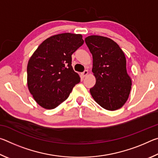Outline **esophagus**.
Listing matches in <instances>:
<instances>
[{
  "instance_id": "34e87169",
  "label": "esophagus",
  "mask_w": 158,
  "mask_h": 158,
  "mask_svg": "<svg viewBox=\"0 0 158 158\" xmlns=\"http://www.w3.org/2000/svg\"><path fill=\"white\" fill-rule=\"evenodd\" d=\"M88 74H89V71L88 70H85L84 73H81V76L82 77H86L87 75H88Z\"/></svg>"
}]
</instances>
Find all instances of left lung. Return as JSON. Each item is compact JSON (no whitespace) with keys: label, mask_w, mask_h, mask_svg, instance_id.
I'll use <instances>...</instances> for the list:
<instances>
[{"label":"left lung","mask_w":158,"mask_h":158,"mask_svg":"<svg viewBox=\"0 0 158 158\" xmlns=\"http://www.w3.org/2000/svg\"><path fill=\"white\" fill-rule=\"evenodd\" d=\"M85 42L92 53V72L96 79L95 85L90 89L91 96L106 110L121 109L132 88L123 52L109 37L90 35L85 37Z\"/></svg>","instance_id":"left-lung-1"}]
</instances>
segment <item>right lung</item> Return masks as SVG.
Here are the masks:
<instances>
[{"label":"right lung","mask_w":158,"mask_h":158,"mask_svg":"<svg viewBox=\"0 0 158 158\" xmlns=\"http://www.w3.org/2000/svg\"><path fill=\"white\" fill-rule=\"evenodd\" d=\"M81 34L55 35L39 45L28 60L27 85L38 105L46 109L66 100L80 81L72 66V54L84 44Z\"/></svg>","instance_id":"add662e5"}]
</instances>
